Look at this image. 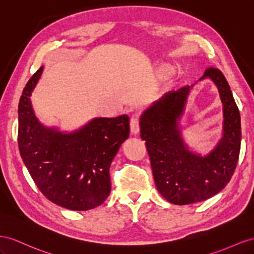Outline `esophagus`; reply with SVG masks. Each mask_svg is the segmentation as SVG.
<instances>
[{
  "label": "esophagus",
  "instance_id": "obj_1",
  "mask_svg": "<svg viewBox=\"0 0 254 254\" xmlns=\"http://www.w3.org/2000/svg\"><path fill=\"white\" fill-rule=\"evenodd\" d=\"M129 127H131V133L137 134L139 132V119L137 117H132L129 120Z\"/></svg>",
  "mask_w": 254,
  "mask_h": 254
}]
</instances>
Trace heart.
Returning a JSON list of instances; mask_svg holds the SVG:
<instances>
[{
	"instance_id": "heart-1",
	"label": "heart",
	"mask_w": 254,
	"mask_h": 254,
	"mask_svg": "<svg viewBox=\"0 0 254 254\" xmlns=\"http://www.w3.org/2000/svg\"><path fill=\"white\" fill-rule=\"evenodd\" d=\"M173 72V68L171 66H169V64H162V66H159L156 73H157V76L159 78H167L168 76H170L172 74Z\"/></svg>"
}]
</instances>
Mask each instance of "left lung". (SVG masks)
<instances>
[{
	"label": "left lung",
	"mask_w": 254,
	"mask_h": 254,
	"mask_svg": "<svg viewBox=\"0 0 254 254\" xmlns=\"http://www.w3.org/2000/svg\"><path fill=\"white\" fill-rule=\"evenodd\" d=\"M218 88L223 104V135L213 151L201 156L184 143L178 119L192 86L169 91L140 117V136L146 140L157 190L170 203L191 204L213 197L227 186L241 150V116L226 77L209 67L203 76Z\"/></svg>",
	"instance_id": "obj_1"
}]
</instances>
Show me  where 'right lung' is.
<instances>
[{"label":"right lung","instance_id":"obj_1","mask_svg":"<svg viewBox=\"0 0 254 254\" xmlns=\"http://www.w3.org/2000/svg\"><path fill=\"white\" fill-rule=\"evenodd\" d=\"M42 71L43 67L36 71L20 98L21 157L48 200L72 211L95 208L110 195V167L129 135L128 117L95 118L70 134L43 127L36 118L30 99Z\"/></svg>","mask_w":254,"mask_h":254}]
</instances>
